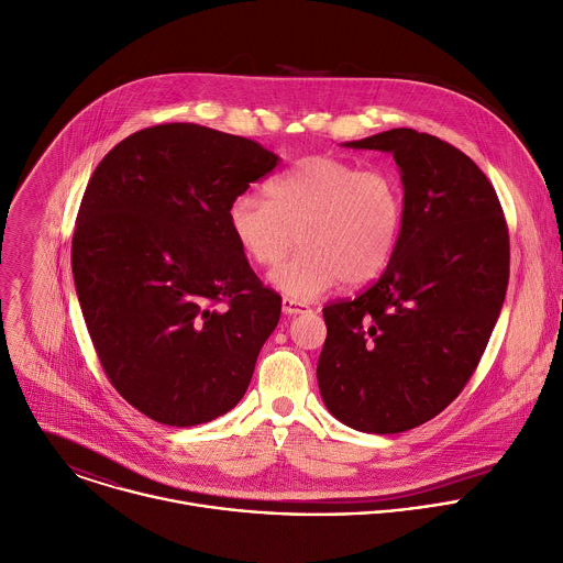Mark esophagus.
I'll use <instances>...</instances> for the list:
<instances>
[{
    "label": "esophagus",
    "mask_w": 563,
    "mask_h": 563,
    "mask_svg": "<svg viewBox=\"0 0 563 563\" xmlns=\"http://www.w3.org/2000/svg\"><path fill=\"white\" fill-rule=\"evenodd\" d=\"M282 310L286 314H299V312H306L308 306L303 301H297V299H290V297H284L282 299Z\"/></svg>",
    "instance_id": "34e87169"
}]
</instances>
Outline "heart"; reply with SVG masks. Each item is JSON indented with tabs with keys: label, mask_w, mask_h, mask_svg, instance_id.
<instances>
[{
	"label": "heart",
	"mask_w": 563,
	"mask_h": 563,
	"mask_svg": "<svg viewBox=\"0 0 563 563\" xmlns=\"http://www.w3.org/2000/svg\"><path fill=\"white\" fill-rule=\"evenodd\" d=\"M406 201L395 173L336 157H306L266 186V199L240 192L227 208L229 231L253 264L275 266L271 282L310 301L344 282L362 286L390 264L404 231Z\"/></svg>",
	"instance_id": "b5f03b06"
}]
</instances>
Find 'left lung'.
Instances as JSON below:
<instances>
[{"label": "left lung", "instance_id": "1", "mask_svg": "<svg viewBox=\"0 0 563 563\" xmlns=\"http://www.w3.org/2000/svg\"><path fill=\"white\" fill-rule=\"evenodd\" d=\"M346 146L393 153L406 217L382 277L323 306L317 382L336 419L393 434L439 415L473 377L508 288V223L482 168L434 135L393 129Z\"/></svg>", "mask_w": 563, "mask_h": 563}]
</instances>
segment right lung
<instances>
[{"label": "right lung", "instance_id": "right-lung-1", "mask_svg": "<svg viewBox=\"0 0 563 563\" xmlns=\"http://www.w3.org/2000/svg\"><path fill=\"white\" fill-rule=\"evenodd\" d=\"M275 166L253 140L177 122L129 135L86 186L70 251L86 328L112 388L159 423L235 408L279 321L227 223Z\"/></svg>", "mask_w": 563, "mask_h": 563}]
</instances>
